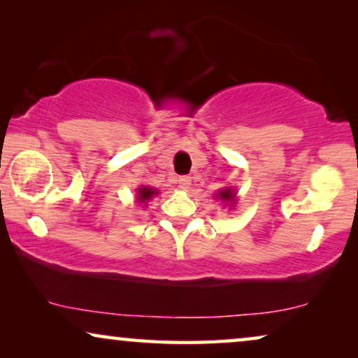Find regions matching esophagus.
I'll list each match as a JSON object with an SVG mask.
<instances>
[{
	"instance_id": "obj_1",
	"label": "esophagus",
	"mask_w": 358,
	"mask_h": 358,
	"mask_svg": "<svg viewBox=\"0 0 358 358\" xmlns=\"http://www.w3.org/2000/svg\"><path fill=\"white\" fill-rule=\"evenodd\" d=\"M190 179L189 176H180V178L178 179V184H179V187L180 189H189V185H190Z\"/></svg>"
}]
</instances>
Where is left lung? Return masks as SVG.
Returning <instances> with one entry per match:
<instances>
[{
	"mask_svg": "<svg viewBox=\"0 0 358 358\" xmlns=\"http://www.w3.org/2000/svg\"><path fill=\"white\" fill-rule=\"evenodd\" d=\"M217 197H219L222 202H229V203L235 202V192H234V189H231V187L222 189L220 192L217 194Z\"/></svg>",
	"mask_w": 358,
	"mask_h": 358,
	"instance_id": "left-lung-1",
	"label": "left lung"
}]
</instances>
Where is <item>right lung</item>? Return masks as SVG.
<instances>
[{"mask_svg": "<svg viewBox=\"0 0 358 358\" xmlns=\"http://www.w3.org/2000/svg\"><path fill=\"white\" fill-rule=\"evenodd\" d=\"M157 194L156 189L152 187H148V185H141V187L138 189V194H136V199L139 203H146L148 201H151L152 197H155Z\"/></svg>", "mask_w": 358, "mask_h": 358, "instance_id": "right-lung-1", "label": "right lung"}]
</instances>
